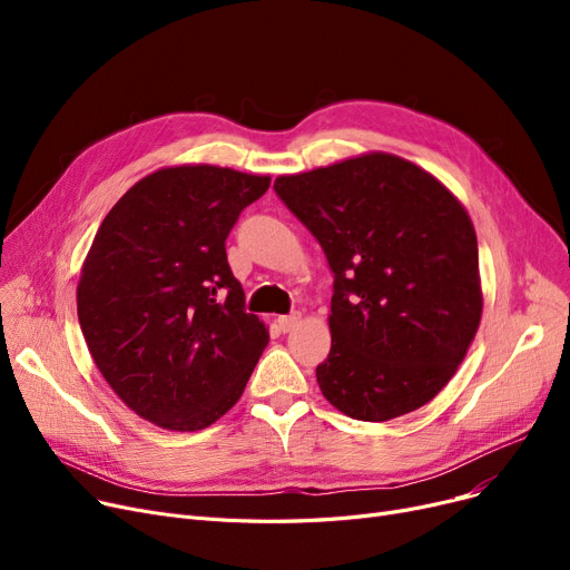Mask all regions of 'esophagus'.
I'll return each instance as SVG.
<instances>
[{"mask_svg":"<svg viewBox=\"0 0 570 570\" xmlns=\"http://www.w3.org/2000/svg\"><path fill=\"white\" fill-rule=\"evenodd\" d=\"M297 321H301V314H288V316H279L277 318V327L282 333H291L293 327L297 325Z\"/></svg>","mask_w":570,"mask_h":570,"instance_id":"esophagus-1","label":"esophagus"}]
</instances>
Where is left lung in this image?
<instances>
[{
  "label": "left lung",
  "instance_id": "8db88e82",
  "mask_svg": "<svg viewBox=\"0 0 570 570\" xmlns=\"http://www.w3.org/2000/svg\"><path fill=\"white\" fill-rule=\"evenodd\" d=\"M275 191L335 275L333 346L316 367L323 397L367 423L428 404L458 372L483 314L462 203L385 153L282 175Z\"/></svg>",
  "mask_w": 570,
  "mask_h": 570
}]
</instances>
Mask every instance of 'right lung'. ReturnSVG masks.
Segmentation results:
<instances>
[{"label":"right lung","mask_w":570,"mask_h":570,"mask_svg":"<svg viewBox=\"0 0 570 570\" xmlns=\"http://www.w3.org/2000/svg\"><path fill=\"white\" fill-rule=\"evenodd\" d=\"M267 187V175L233 168H161L101 222L82 263L78 321L95 365L145 421L205 430L243 395L267 331L245 312L226 237Z\"/></svg>","instance_id":"obj_1"}]
</instances>
